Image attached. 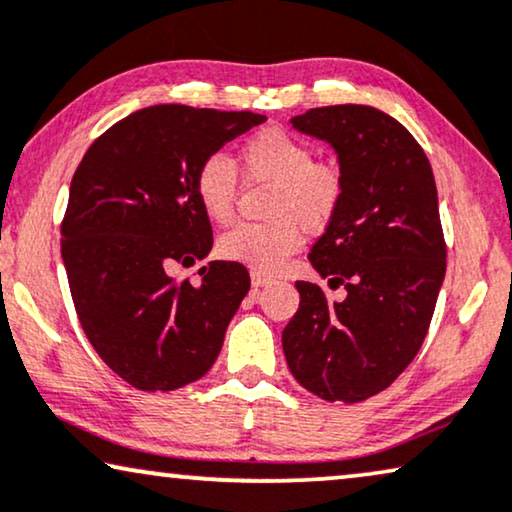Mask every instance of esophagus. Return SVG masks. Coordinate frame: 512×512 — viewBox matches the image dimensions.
<instances>
[{"instance_id":"1","label":"esophagus","mask_w":512,"mask_h":512,"mask_svg":"<svg viewBox=\"0 0 512 512\" xmlns=\"http://www.w3.org/2000/svg\"><path fill=\"white\" fill-rule=\"evenodd\" d=\"M250 280H253V287L257 290V287H266L271 283V278L269 276H264V273H257V271H253L250 273Z\"/></svg>"}]
</instances>
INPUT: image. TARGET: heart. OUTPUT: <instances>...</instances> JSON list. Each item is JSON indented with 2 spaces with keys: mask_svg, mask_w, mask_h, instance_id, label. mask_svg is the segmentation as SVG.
Here are the masks:
<instances>
[{
  "mask_svg": "<svg viewBox=\"0 0 512 512\" xmlns=\"http://www.w3.org/2000/svg\"><path fill=\"white\" fill-rule=\"evenodd\" d=\"M243 171L253 181L271 183L266 215L269 222H241L218 239V255L257 273L283 269L304 241L306 232H322L336 218L345 194L343 171L334 162L313 160L306 141L285 129L266 127L243 143ZM194 194L208 220L225 225L234 215L236 167L213 153L194 174Z\"/></svg>",
  "mask_w": 512,
  "mask_h": 512,
  "instance_id": "1",
  "label": "heart"
}]
</instances>
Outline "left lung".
Masks as SVG:
<instances>
[{"label": "left lung", "instance_id": "1", "mask_svg": "<svg viewBox=\"0 0 512 512\" xmlns=\"http://www.w3.org/2000/svg\"><path fill=\"white\" fill-rule=\"evenodd\" d=\"M292 127L338 155L341 208L308 259L348 297L327 301L299 280L285 359L308 392L357 403L390 387L427 336L445 278L434 174L413 134L373 106H322L294 115Z\"/></svg>", "mask_w": 512, "mask_h": 512}]
</instances>
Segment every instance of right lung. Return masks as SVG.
<instances>
[{
  "label": "right lung",
  "instance_id": "add662e5",
  "mask_svg": "<svg viewBox=\"0 0 512 512\" xmlns=\"http://www.w3.org/2000/svg\"><path fill=\"white\" fill-rule=\"evenodd\" d=\"M264 120L148 106L106 129L71 178L62 220L71 299L92 348L136 390H178L220 355L250 290L246 266L208 262L197 285L169 269L213 248L211 220L194 194L201 160Z\"/></svg>",
  "mask_w": 512,
  "mask_h": 512
}]
</instances>
